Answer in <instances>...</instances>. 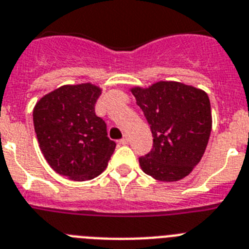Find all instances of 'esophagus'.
I'll use <instances>...</instances> for the list:
<instances>
[{
    "mask_svg": "<svg viewBox=\"0 0 249 249\" xmlns=\"http://www.w3.org/2000/svg\"><path fill=\"white\" fill-rule=\"evenodd\" d=\"M127 142H129V138H127L126 135H125V137L123 138V139L119 140V144H120V145H126Z\"/></svg>",
    "mask_w": 249,
    "mask_h": 249,
    "instance_id": "esophagus-1",
    "label": "esophagus"
}]
</instances>
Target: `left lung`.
<instances>
[{
    "instance_id": "8db88e82",
    "label": "left lung",
    "mask_w": 249,
    "mask_h": 249,
    "mask_svg": "<svg viewBox=\"0 0 249 249\" xmlns=\"http://www.w3.org/2000/svg\"><path fill=\"white\" fill-rule=\"evenodd\" d=\"M131 92L153 134V149L139 158L142 172L160 181L187 177L204 154L212 130L211 101L200 89L159 81Z\"/></svg>"
}]
</instances>
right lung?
I'll return each instance as SVG.
<instances>
[{
  "label": "right lung",
  "instance_id": "1",
  "mask_svg": "<svg viewBox=\"0 0 249 249\" xmlns=\"http://www.w3.org/2000/svg\"><path fill=\"white\" fill-rule=\"evenodd\" d=\"M101 89L90 83L64 85L35 105L34 126L50 166L71 180L94 179L115 150L107 124L95 114Z\"/></svg>",
  "mask_w": 249,
  "mask_h": 249
}]
</instances>
